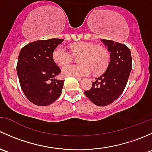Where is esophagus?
<instances>
[{
    "mask_svg": "<svg viewBox=\"0 0 152 152\" xmlns=\"http://www.w3.org/2000/svg\"><path fill=\"white\" fill-rule=\"evenodd\" d=\"M76 79H77L78 81H79V82H80V81L85 80V79H84V78H81V77H76Z\"/></svg>",
    "mask_w": 152,
    "mask_h": 152,
    "instance_id": "esophagus-1",
    "label": "esophagus"
}]
</instances>
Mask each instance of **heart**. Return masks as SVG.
I'll return each instance as SVG.
<instances>
[{
  "label": "heart",
  "mask_w": 152,
  "mask_h": 152,
  "mask_svg": "<svg viewBox=\"0 0 152 152\" xmlns=\"http://www.w3.org/2000/svg\"><path fill=\"white\" fill-rule=\"evenodd\" d=\"M70 53L62 45H57L52 51V59L56 65L62 66L71 62L73 56H79L77 65H68L62 69L65 76H87L101 73L107 68L110 62V53L106 48L93 42H79L69 46Z\"/></svg>",
  "instance_id": "heart-1"
}]
</instances>
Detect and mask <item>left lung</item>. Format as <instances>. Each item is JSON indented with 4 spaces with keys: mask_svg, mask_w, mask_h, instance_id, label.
I'll use <instances>...</instances> for the list:
<instances>
[{
    "mask_svg": "<svg viewBox=\"0 0 152 152\" xmlns=\"http://www.w3.org/2000/svg\"><path fill=\"white\" fill-rule=\"evenodd\" d=\"M110 52V61L104 73L93 82L92 87L85 91V96L94 104L105 107L121 95L132 68L129 48L124 44L102 39Z\"/></svg>",
    "mask_w": 152,
    "mask_h": 152,
    "instance_id": "8db88e82",
    "label": "left lung"
}]
</instances>
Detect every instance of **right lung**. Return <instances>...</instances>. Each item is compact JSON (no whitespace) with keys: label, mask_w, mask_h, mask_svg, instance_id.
I'll use <instances>...</instances> for the list:
<instances>
[{"label":"right lung","mask_w":152,"mask_h":152,"mask_svg":"<svg viewBox=\"0 0 152 152\" xmlns=\"http://www.w3.org/2000/svg\"><path fill=\"white\" fill-rule=\"evenodd\" d=\"M63 39L37 40L20 50L17 73L24 95L34 104L48 106L62 93L64 80L55 79L61 69L52 59V51Z\"/></svg>","instance_id":"1"}]
</instances>
